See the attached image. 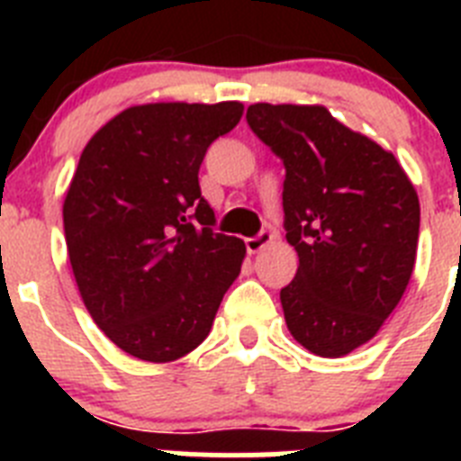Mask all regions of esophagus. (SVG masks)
Here are the masks:
<instances>
[{"label": "esophagus", "instance_id": "1", "mask_svg": "<svg viewBox=\"0 0 461 461\" xmlns=\"http://www.w3.org/2000/svg\"><path fill=\"white\" fill-rule=\"evenodd\" d=\"M270 242H272V235L267 233V230H260V233L254 235V238L244 240V244H247V251H249V254H258V251L266 249Z\"/></svg>", "mask_w": 461, "mask_h": 461}]
</instances>
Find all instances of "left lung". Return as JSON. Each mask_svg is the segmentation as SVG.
Segmentation results:
<instances>
[{"mask_svg":"<svg viewBox=\"0 0 461 461\" xmlns=\"http://www.w3.org/2000/svg\"><path fill=\"white\" fill-rule=\"evenodd\" d=\"M251 131L284 161V228L300 266L281 288L293 339L321 357L367 344L415 266L420 203L393 152L323 105L254 104Z\"/></svg>","mask_w":461,"mask_h":461,"instance_id":"1","label":"left lung"}]
</instances>
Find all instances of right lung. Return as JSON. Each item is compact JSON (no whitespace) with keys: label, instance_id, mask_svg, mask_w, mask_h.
I'll return each mask as SVG.
<instances>
[{"label":"right lung","instance_id":"obj_1","mask_svg":"<svg viewBox=\"0 0 461 461\" xmlns=\"http://www.w3.org/2000/svg\"><path fill=\"white\" fill-rule=\"evenodd\" d=\"M242 113L238 101L133 105L80 154L64 198L73 276L94 323L138 360L203 344L238 279L247 249L212 230L198 170Z\"/></svg>","mask_w":461,"mask_h":461}]
</instances>
